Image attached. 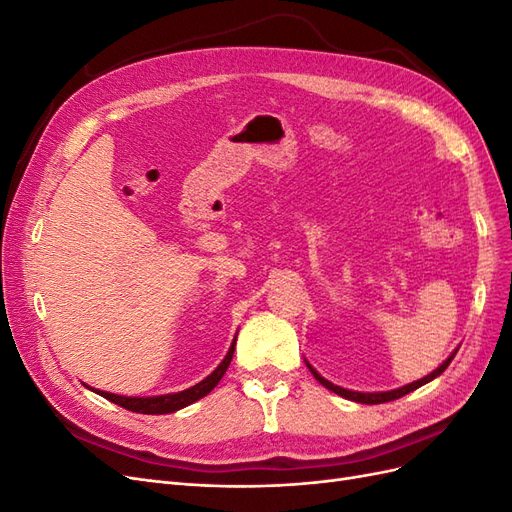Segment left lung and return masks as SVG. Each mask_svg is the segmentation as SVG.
<instances>
[{
    "instance_id": "obj_1",
    "label": "left lung",
    "mask_w": 512,
    "mask_h": 512,
    "mask_svg": "<svg viewBox=\"0 0 512 512\" xmlns=\"http://www.w3.org/2000/svg\"><path fill=\"white\" fill-rule=\"evenodd\" d=\"M455 354H457V350L448 356V359L438 367V369H433L429 376H425V378H421V380H416V382H412V384H406V386H401V389H395V391H384V393H359V391H348V389H342V386H335L333 382H329V380H324L318 371L307 363V367H309V371H312L314 374V378L322 384V386H327L329 391H333V393H337V395H342V397H346V399H352V401H359V404H386V401H393V399H399V397H404V395H408V393H412V391H416L418 386H423V384H427V382H431L433 378H438L442 371L451 365V361L455 359Z\"/></svg>"
}]
</instances>
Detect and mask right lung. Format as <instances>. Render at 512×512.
<instances>
[{
	"label": "right lung",
	"instance_id": "right-lung-1",
	"mask_svg": "<svg viewBox=\"0 0 512 512\" xmlns=\"http://www.w3.org/2000/svg\"><path fill=\"white\" fill-rule=\"evenodd\" d=\"M235 342H237V337L232 339V346L228 348V354L224 356V361L213 369V374H209L205 380H200L198 384L190 386V389H185L181 393H168V395H156V397H123V395H113V393L96 391V389H91V391H96L104 399L113 401V404L126 408V410H132V412H138V414H170V412H177L185 406L194 404V401H198L200 397L209 395L215 389V386H218V382L222 380V376L226 374V369L232 361Z\"/></svg>",
	"mask_w": 512,
	"mask_h": 512
}]
</instances>
